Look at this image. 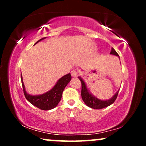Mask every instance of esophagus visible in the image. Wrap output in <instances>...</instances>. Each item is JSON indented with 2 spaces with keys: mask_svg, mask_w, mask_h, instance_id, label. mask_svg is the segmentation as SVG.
I'll use <instances>...</instances> for the list:
<instances>
[{
  "mask_svg": "<svg viewBox=\"0 0 146 146\" xmlns=\"http://www.w3.org/2000/svg\"><path fill=\"white\" fill-rule=\"evenodd\" d=\"M78 74V71L76 70H72L71 72V75L72 77H77Z\"/></svg>",
  "mask_w": 146,
  "mask_h": 146,
  "instance_id": "1",
  "label": "esophagus"
}]
</instances>
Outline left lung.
<instances>
[{
    "mask_svg": "<svg viewBox=\"0 0 146 146\" xmlns=\"http://www.w3.org/2000/svg\"><path fill=\"white\" fill-rule=\"evenodd\" d=\"M110 54L119 57L118 54H117L114 49L111 48V51L110 52ZM78 78L81 81L82 83V91H81V96L82 100L84 102L86 105L88 106L91 108L95 109V110H99V109H102L106 107L109 106L111 104L114 102L115 99L117 98V94H118L119 90L116 92V93L111 98L108 100H100L98 99L97 97H96L94 95H93L90 92V91L89 90V89L88 88L84 80L82 78L81 76H79Z\"/></svg>",
    "mask_w": 146,
    "mask_h": 146,
    "instance_id": "8db88e82",
    "label": "left lung"
}]
</instances>
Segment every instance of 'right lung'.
Instances as JSON below:
<instances>
[{
  "mask_svg": "<svg viewBox=\"0 0 146 146\" xmlns=\"http://www.w3.org/2000/svg\"><path fill=\"white\" fill-rule=\"evenodd\" d=\"M46 38V37L39 40L35 44V45L38 42L45 39ZM71 74L70 73H69L61 77L56 82L52 88L49 91L42 94L31 95L26 90L25 86L23 82V78L21 74L22 85H23L24 94H25L26 98L32 104L38 108L39 109L42 110H50L54 108L55 107L57 106L62 98V95L64 90L71 80Z\"/></svg>",
  "mask_w": 146,
  "mask_h": 146,
  "instance_id": "add662e5",
  "label": "right lung"
}]
</instances>
